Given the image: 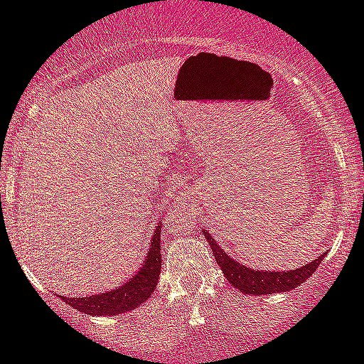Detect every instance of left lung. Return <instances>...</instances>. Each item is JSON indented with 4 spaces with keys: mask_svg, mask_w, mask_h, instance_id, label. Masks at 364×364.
Returning <instances> with one entry per match:
<instances>
[{
    "mask_svg": "<svg viewBox=\"0 0 364 364\" xmlns=\"http://www.w3.org/2000/svg\"><path fill=\"white\" fill-rule=\"evenodd\" d=\"M204 236L208 240L209 247H211L213 257L216 259V264L222 267L223 277L229 280V284H232L243 294H253V296H266V294H274V292H285L292 291L297 285L303 284L306 278H310L314 274V271H317L318 264L322 262L321 255L318 259H315L314 262L304 264L299 269H291V271H255L252 267L243 266V264L236 262L234 259H230L227 255L225 250L222 247L216 245V241L213 240L211 234L208 230H204Z\"/></svg>",
    "mask_w": 364,
    "mask_h": 364,
    "instance_id": "8db88e82",
    "label": "left lung"
}]
</instances>
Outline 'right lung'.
I'll list each match as a JSON object with an SVG mask.
<instances>
[{
  "mask_svg": "<svg viewBox=\"0 0 364 364\" xmlns=\"http://www.w3.org/2000/svg\"><path fill=\"white\" fill-rule=\"evenodd\" d=\"M160 225L153 232L151 247L148 255L142 262L141 269L137 271L134 278L116 287L114 291L98 292L90 297H65L60 296L65 303L73 306L75 310L84 311L87 315H119L128 310H135L141 306L144 301H148L155 292L156 282H159L161 269V255H160Z\"/></svg>",
  "mask_w": 364,
  "mask_h": 364,
  "instance_id": "right-lung-1",
  "label": "right lung"
}]
</instances>
